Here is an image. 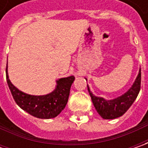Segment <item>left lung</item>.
I'll list each match as a JSON object with an SVG mask.
<instances>
[{
    "label": "left lung",
    "mask_w": 148,
    "mask_h": 148,
    "mask_svg": "<svg viewBox=\"0 0 148 148\" xmlns=\"http://www.w3.org/2000/svg\"><path fill=\"white\" fill-rule=\"evenodd\" d=\"M141 87V68L138 77L132 86L122 95L113 99H105L102 97L95 96L90 91L87 85L89 94L91 97L95 108L100 116L105 119H114L123 114L133 105L140 91Z\"/></svg>",
    "instance_id": "8db88e82"
}]
</instances>
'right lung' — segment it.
<instances>
[{"instance_id":"1","label":"right lung","mask_w":148,"mask_h":148,"mask_svg":"<svg viewBox=\"0 0 148 148\" xmlns=\"http://www.w3.org/2000/svg\"><path fill=\"white\" fill-rule=\"evenodd\" d=\"M8 66L6 65V81L12 96L17 105L23 110L38 119H52L58 116L67 103L70 89L75 77L60 78L56 81L57 86L53 91L43 95H33L26 94L16 88L10 81Z\"/></svg>"}]
</instances>
